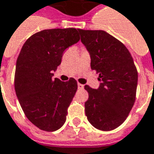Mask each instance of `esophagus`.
Returning <instances> with one entry per match:
<instances>
[{"label": "esophagus", "mask_w": 154, "mask_h": 154, "mask_svg": "<svg viewBox=\"0 0 154 154\" xmlns=\"http://www.w3.org/2000/svg\"><path fill=\"white\" fill-rule=\"evenodd\" d=\"M77 87H78V89H82L84 88V85L81 84V83H77Z\"/></svg>", "instance_id": "34e87169"}]
</instances>
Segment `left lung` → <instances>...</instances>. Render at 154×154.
<instances>
[{
  "instance_id": "left-lung-1",
  "label": "left lung",
  "mask_w": 154,
  "mask_h": 154,
  "mask_svg": "<svg viewBox=\"0 0 154 154\" xmlns=\"http://www.w3.org/2000/svg\"><path fill=\"white\" fill-rule=\"evenodd\" d=\"M81 41L91 56L98 89L88 85L85 112L89 122L103 131H111L122 124L136 100L137 71L132 55L119 40L102 30L78 29Z\"/></svg>"
}]
</instances>
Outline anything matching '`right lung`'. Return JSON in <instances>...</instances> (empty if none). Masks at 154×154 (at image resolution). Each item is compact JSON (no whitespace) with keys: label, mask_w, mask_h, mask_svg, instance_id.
I'll return each instance as SVG.
<instances>
[{"label":"right lung","mask_w":154,"mask_h":154,"mask_svg":"<svg viewBox=\"0 0 154 154\" xmlns=\"http://www.w3.org/2000/svg\"><path fill=\"white\" fill-rule=\"evenodd\" d=\"M80 40L76 28L43 30L26 41L17 60L14 85L17 98L30 122L54 132L66 122L77 82L52 79L63 52Z\"/></svg>","instance_id":"obj_1"}]
</instances>
